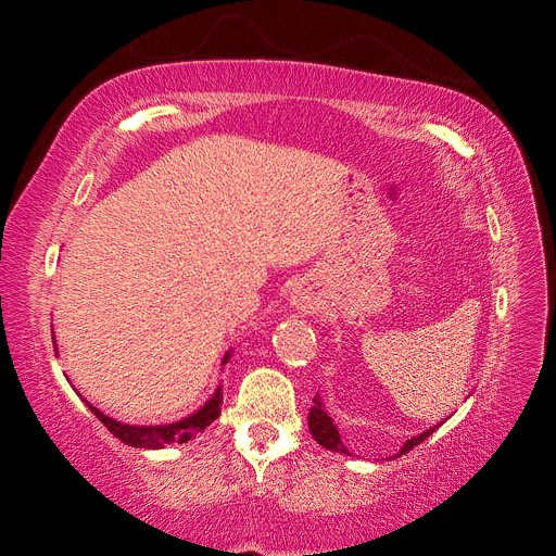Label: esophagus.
Returning <instances> with one entry per match:
<instances>
[{
    "label": "esophagus",
    "mask_w": 556,
    "mask_h": 556,
    "mask_svg": "<svg viewBox=\"0 0 556 556\" xmlns=\"http://www.w3.org/2000/svg\"><path fill=\"white\" fill-rule=\"evenodd\" d=\"M292 306H296V311L301 313H313L315 311V299L308 292H294L292 296Z\"/></svg>",
    "instance_id": "obj_1"
}]
</instances>
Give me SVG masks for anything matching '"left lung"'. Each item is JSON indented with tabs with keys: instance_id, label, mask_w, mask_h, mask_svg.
<instances>
[{
	"instance_id": "1",
	"label": "left lung",
	"mask_w": 556,
	"mask_h": 556,
	"mask_svg": "<svg viewBox=\"0 0 556 556\" xmlns=\"http://www.w3.org/2000/svg\"><path fill=\"white\" fill-rule=\"evenodd\" d=\"M313 403H315V406H311V410H308V429H311V433H313V439H315L319 445H323V447H327V450H331V452L348 454V457H350V450L343 445L341 433H339V429H336V425L331 422V417L323 410V403H319L317 399H313ZM433 431H435V427L429 429V431H425V433L415 435V439H410V441H406V443H403L401 452L394 454V457H401V454L410 452L415 445L427 441Z\"/></svg>"
}]
</instances>
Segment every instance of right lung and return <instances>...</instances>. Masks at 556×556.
I'll list each match as a JSON object with an SVG mask.
<instances>
[{"mask_svg":"<svg viewBox=\"0 0 556 556\" xmlns=\"http://www.w3.org/2000/svg\"><path fill=\"white\" fill-rule=\"evenodd\" d=\"M229 359V355L225 357V362ZM220 403H223V392L217 387V392L211 396V401L206 403L204 408L199 413L190 415L188 419H180L176 425H166V427H129V425H121L115 419L106 417L102 410H97L94 406H90V410L97 415L99 422H102L115 439H121L123 443L131 445V447H164L166 443H188L192 439H197L199 431H204L213 419L220 417Z\"/></svg>","mask_w":556,"mask_h":556,"instance_id":"right-lung-1","label":"right lung"}]
</instances>
